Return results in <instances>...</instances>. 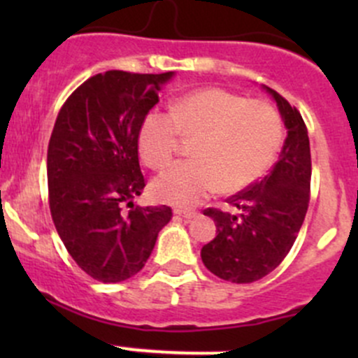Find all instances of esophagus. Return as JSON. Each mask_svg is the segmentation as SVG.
Instances as JSON below:
<instances>
[{"label": "esophagus", "mask_w": 358, "mask_h": 358, "mask_svg": "<svg viewBox=\"0 0 358 358\" xmlns=\"http://www.w3.org/2000/svg\"><path fill=\"white\" fill-rule=\"evenodd\" d=\"M175 215L182 216V218H185V220H194V218H197V216H199V213H197V211H185V209H176Z\"/></svg>", "instance_id": "esophagus-1"}]
</instances>
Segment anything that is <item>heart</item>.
Segmentation results:
<instances>
[{
  "mask_svg": "<svg viewBox=\"0 0 358 358\" xmlns=\"http://www.w3.org/2000/svg\"><path fill=\"white\" fill-rule=\"evenodd\" d=\"M182 136L196 138L192 161L169 166L152 183L159 201L192 208L218 189L236 194L258 182L275 161L284 138L279 110L223 88H202L173 100L169 112L143 117L138 149L159 169L176 154Z\"/></svg>",
  "mask_w": 358,
  "mask_h": 358,
  "instance_id": "b5f03b06",
  "label": "heart"
}]
</instances>
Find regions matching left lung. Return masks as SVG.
I'll list each match as a JSON object with an SVG mask.
<instances>
[{
  "label": "left lung",
  "instance_id": "obj_1",
  "mask_svg": "<svg viewBox=\"0 0 358 358\" xmlns=\"http://www.w3.org/2000/svg\"><path fill=\"white\" fill-rule=\"evenodd\" d=\"M287 138L272 171L227 202L239 215L204 209L216 223V237L201 249L209 272L234 284L263 279L282 263L298 237L310 202L312 157L308 129L296 107L272 88Z\"/></svg>",
  "mask_w": 358,
  "mask_h": 358
}]
</instances>
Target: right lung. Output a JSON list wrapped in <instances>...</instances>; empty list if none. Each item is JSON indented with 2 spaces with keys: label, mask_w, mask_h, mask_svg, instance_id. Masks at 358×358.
<instances>
[{
  "label": "right lung",
  "mask_w": 358,
  "mask_h": 358,
  "mask_svg": "<svg viewBox=\"0 0 358 358\" xmlns=\"http://www.w3.org/2000/svg\"><path fill=\"white\" fill-rule=\"evenodd\" d=\"M171 76H92L57 115L46 159L50 213L72 259L100 282L138 273L173 216L168 206L133 204L145 189L140 126Z\"/></svg>",
  "instance_id": "obj_1"
}]
</instances>
